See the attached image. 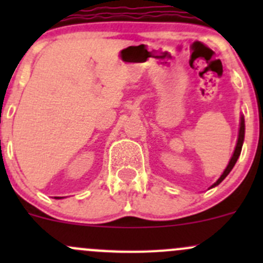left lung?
Returning a JSON list of instances; mask_svg holds the SVG:
<instances>
[{
  "instance_id": "8db88e82",
  "label": "left lung",
  "mask_w": 263,
  "mask_h": 263,
  "mask_svg": "<svg viewBox=\"0 0 263 263\" xmlns=\"http://www.w3.org/2000/svg\"><path fill=\"white\" fill-rule=\"evenodd\" d=\"M243 141H245V118H240V128H239V136H238V142H237V146H235V150H234V154H233L232 159H230L229 164H228L227 169L224 171V173L221 174V177H220L219 179H217L216 183H214L211 187H215V185L219 184L220 182H222L225 179V177L228 176V174L230 173V171L233 169V166L235 165V163H237L238 158H239L240 155V151H242V146H243Z\"/></svg>"
}]
</instances>
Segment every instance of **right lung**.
<instances>
[{
  "label": "right lung",
  "mask_w": 263,
  "mask_h": 263,
  "mask_svg": "<svg viewBox=\"0 0 263 263\" xmlns=\"http://www.w3.org/2000/svg\"><path fill=\"white\" fill-rule=\"evenodd\" d=\"M55 198H61V197H55Z\"/></svg>",
  "instance_id": "obj_1"
}]
</instances>
